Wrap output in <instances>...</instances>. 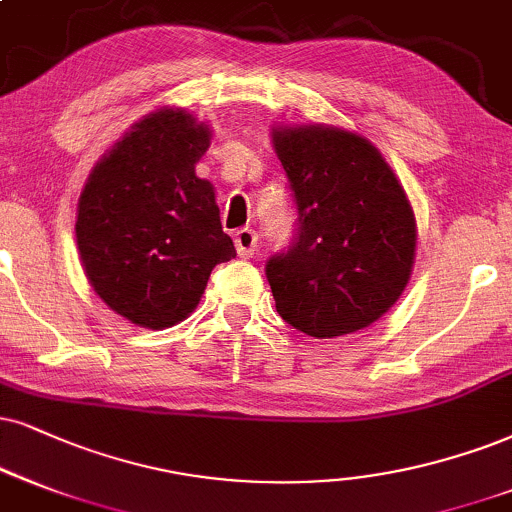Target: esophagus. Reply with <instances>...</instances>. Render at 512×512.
<instances>
[{"instance_id":"esophagus-1","label":"esophagus","mask_w":512,"mask_h":512,"mask_svg":"<svg viewBox=\"0 0 512 512\" xmlns=\"http://www.w3.org/2000/svg\"><path fill=\"white\" fill-rule=\"evenodd\" d=\"M256 244H258V237H256L254 230H249V227H242V230H237L235 246H237L239 258H251V256H254Z\"/></svg>"}]
</instances>
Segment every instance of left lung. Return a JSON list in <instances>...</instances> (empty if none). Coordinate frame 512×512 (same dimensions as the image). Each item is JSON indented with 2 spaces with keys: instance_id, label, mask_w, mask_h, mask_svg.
<instances>
[{
  "instance_id": "8db88e82",
  "label": "left lung",
  "mask_w": 512,
  "mask_h": 512,
  "mask_svg": "<svg viewBox=\"0 0 512 512\" xmlns=\"http://www.w3.org/2000/svg\"><path fill=\"white\" fill-rule=\"evenodd\" d=\"M294 201V237L266 261L275 308L294 330L327 339L363 330L396 304L415 256L406 192L353 132L273 130Z\"/></svg>"
}]
</instances>
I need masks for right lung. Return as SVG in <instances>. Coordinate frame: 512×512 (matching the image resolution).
<instances>
[{
	"label": "right lung",
	"mask_w": 512,
	"mask_h": 512,
	"mask_svg": "<svg viewBox=\"0 0 512 512\" xmlns=\"http://www.w3.org/2000/svg\"><path fill=\"white\" fill-rule=\"evenodd\" d=\"M211 132L163 109L132 128L92 170L75 237L87 280L130 323L163 330L185 320L211 270L237 256L211 182L194 166Z\"/></svg>",
	"instance_id": "1"
}]
</instances>
